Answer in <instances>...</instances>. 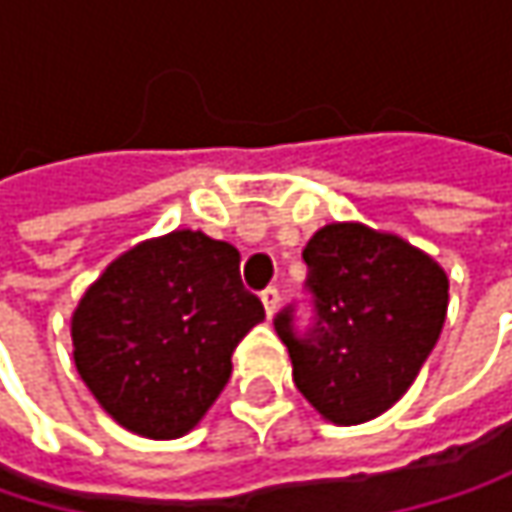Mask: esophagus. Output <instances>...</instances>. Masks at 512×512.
<instances>
[{"label":"esophagus","mask_w":512,"mask_h":512,"mask_svg":"<svg viewBox=\"0 0 512 512\" xmlns=\"http://www.w3.org/2000/svg\"><path fill=\"white\" fill-rule=\"evenodd\" d=\"M260 302H263L266 314L272 317V314L278 311V290H275V287H266V290L260 293Z\"/></svg>","instance_id":"34e87169"}]
</instances>
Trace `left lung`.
Here are the masks:
<instances>
[{"mask_svg": "<svg viewBox=\"0 0 512 512\" xmlns=\"http://www.w3.org/2000/svg\"><path fill=\"white\" fill-rule=\"evenodd\" d=\"M317 326L299 338L293 311L275 317L293 382L332 424L391 409L433 353L448 314L445 269L397 234L361 222L323 225L305 246Z\"/></svg>", "mask_w": 512, "mask_h": 512, "instance_id": "8db88e82", "label": "left lung"}]
</instances>
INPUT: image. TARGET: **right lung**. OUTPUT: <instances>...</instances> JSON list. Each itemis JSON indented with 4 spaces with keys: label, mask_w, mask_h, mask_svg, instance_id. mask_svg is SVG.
I'll return each instance as SVG.
<instances>
[{
    "label": "right lung",
    "mask_w": 512,
    "mask_h": 512,
    "mask_svg": "<svg viewBox=\"0 0 512 512\" xmlns=\"http://www.w3.org/2000/svg\"><path fill=\"white\" fill-rule=\"evenodd\" d=\"M260 320L240 252L183 228L115 257L82 293L70 317L73 361L124 430L177 439L216 403L237 344Z\"/></svg>",
    "instance_id": "right-lung-1"
}]
</instances>
